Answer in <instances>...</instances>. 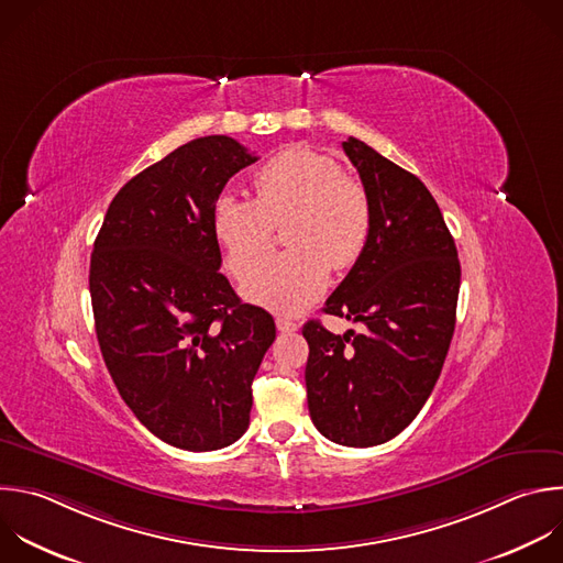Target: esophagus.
<instances>
[{
	"label": "esophagus",
	"mask_w": 563,
	"mask_h": 563,
	"mask_svg": "<svg viewBox=\"0 0 563 563\" xmlns=\"http://www.w3.org/2000/svg\"><path fill=\"white\" fill-rule=\"evenodd\" d=\"M276 327H278V331L280 333H291V331H296L298 329V324L294 322V320H289V318H276Z\"/></svg>",
	"instance_id": "obj_1"
}]
</instances>
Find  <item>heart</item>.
Wrapping results in <instances>:
<instances>
[{
	"mask_svg": "<svg viewBox=\"0 0 563 563\" xmlns=\"http://www.w3.org/2000/svg\"><path fill=\"white\" fill-rule=\"evenodd\" d=\"M256 197L221 192L212 230L232 274L243 276L271 249L273 228L285 220L292 250L257 266L243 280V296L278 313L313 305L329 269H349L371 236V201L342 165L309 147H287L254 174Z\"/></svg>",
	"mask_w": 563,
	"mask_h": 563,
	"instance_id": "obj_1",
	"label": "heart"
}]
</instances>
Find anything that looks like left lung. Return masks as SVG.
<instances>
[{"label": "left lung", "instance_id": "8db88e82", "mask_svg": "<svg viewBox=\"0 0 563 563\" xmlns=\"http://www.w3.org/2000/svg\"><path fill=\"white\" fill-rule=\"evenodd\" d=\"M342 147L371 201V236L322 311L366 329L335 335L309 320L305 385L316 429L364 449L402 433L429 400L455 331L462 272L427 185L360 139Z\"/></svg>", "mask_w": 563, "mask_h": 563}]
</instances>
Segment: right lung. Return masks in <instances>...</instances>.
<instances>
[{
	"instance_id": "right-lung-1",
	"label": "right lung",
	"mask_w": 563,
	"mask_h": 563,
	"mask_svg": "<svg viewBox=\"0 0 563 563\" xmlns=\"http://www.w3.org/2000/svg\"><path fill=\"white\" fill-rule=\"evenodd\" d=\"M258 161L236 139L201 136L130 178L90 256L97 340L139 422L183 451H217L250 427L252 383L274 318L241 302L221 269L212 206Z\"/></svg>"
}]
</instances>
